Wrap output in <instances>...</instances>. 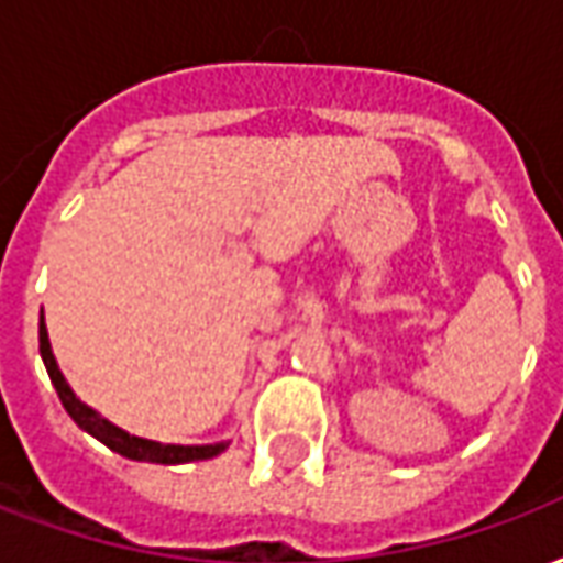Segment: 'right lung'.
Masks as SVG:
<instances>
[{"instance_id":"right-lung-1","label":"right lung","mask_w":563,"mask_h":563,"mask_svg":"<svg viewBox=\"0 0 563 563\" xmlns=\"http://www.w3.org/2000/svg\"><path fill=\"white\" fill-rule=\"evenodd\" d=\"M38 350H42L44 367H47V374H51V383H54L56 395H59V401L66 407V413L75 419V422L92 434L96 440H102L104 446L120 452L123 459L132 461H153V464H186V461H205L213 459V455H220L225 443H210V446H172V443H156V440H144V437H132L126 434L123 428H117L108 419L90 410L87 404H80L75 398V391L68 389L66 377L59 374V367H56V358L51 353V341H47V329H44V317L38 322Z\"/></svg>"}]
</instances>
